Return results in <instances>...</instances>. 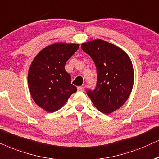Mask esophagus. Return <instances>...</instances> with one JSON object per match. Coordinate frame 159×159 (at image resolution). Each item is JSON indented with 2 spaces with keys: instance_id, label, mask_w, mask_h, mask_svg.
Listing matches in <instances>:
<instances>
[{
  "instance_id": "obj_1",
  "label": "esophagus",
  "mask_w": 159,
  "mask_h": 159,
  "mask_svg": "<svg viewBox=\"0 0 159 159\" xmlns=\"http://www.w3.org/2000/svg\"><path fill=\"white\" fill-rule=\"evenodd\" d=\"M78 92H84V88L83 87V86H78Z\"/></svg>"
}]
</instances>
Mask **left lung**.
<instances>
[{"label": "left lung", "instance_id": "8db88e82", "mask_svg": "<svg viewBox=\"0 0 159 159\" xmlns=\"http://www.w3.org/2000/svg\"><path fill=\"white\" fill-rule=\"evenodd\" d=\"M97 67V82L94 90H88L94 106L105 114L120 108L132 92L134 69L129 57L121 48L101 39L81 44Z\"/></svg>", "mask_w": 159, "mask_h": 159}]
</instances>
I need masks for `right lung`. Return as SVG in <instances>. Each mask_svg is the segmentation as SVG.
Instances as JSON below:
<instances>
[{
  "instance_id": "1",
  "label": "right lung",
  "mask_w": 159,
  "mask_h": 159,
  "mask_svg": "<svg viewBox=\"0 0 159 159\" xmlns=\"http://www.w3.org/2000/svg\"><path fill=\"white\" fill-rule=\"evenodd\" d=\"M79 44L56 43L36 55L28 70L27 81L34 102L44 111L53 113L64 105L77 88L65 65Z\"/></svg>"
}]
</instances>
